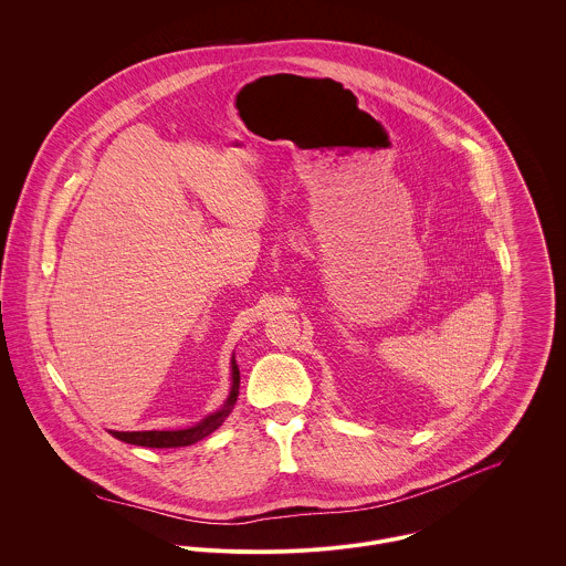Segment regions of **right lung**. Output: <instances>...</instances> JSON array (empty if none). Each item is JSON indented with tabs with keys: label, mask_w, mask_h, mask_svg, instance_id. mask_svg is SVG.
I'll list each match as a JSON object with an SVG mask.
<instances>
[{
	"label": "right lung",
	"mask_w": 566,
	"mask_h": 566,
	"mask_svg": "<svg viewBox=\"0 0 566 566\" xmlns=\"http://www.w3.org/2000/svg\"><path fill=\"white\" fill-rule=\"evenodd\" d=\"M240 397V368L235 364V357H231V390L224 405L205 416L200 422H196L193 427L187 429H169V431H108L113 438L128 442V444H137V447H150V449H176V447H189L202 438H207L209 433H213L224 420L227 416L233 411V407L238 403Z\"/></svg>",
	"instance_id": "1"
}]
</instances>
